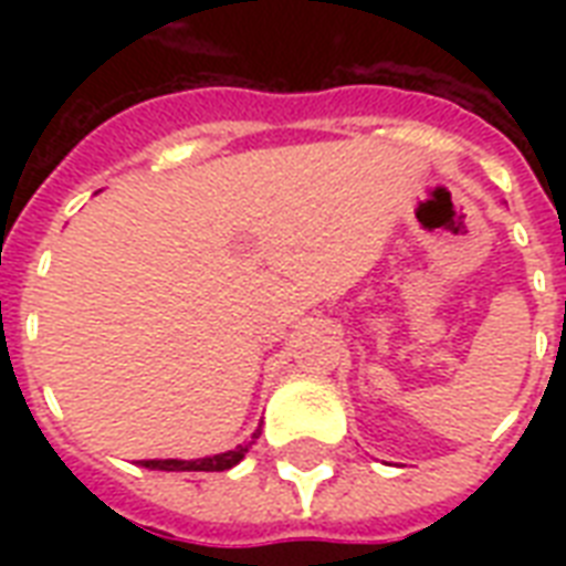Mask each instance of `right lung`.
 Returning <instances> with one entry per match:
<instances>
[{
  "label": "right lung",
  "instance_id": "obj_1",
  "mask_svg": "<svg viewBox=\"0 0 566 566\" xmlns=\"http://www.w3.org/2000/svg\"><path fill=\"white\" fill-rule=\"evenodd\" d=\"M258 434H261V429H255V434H252L249 443H240L238 449H229V452H220V455L196 458V461H179V458H167V461H140V467H146V470H167V473H220V470H231V467L243 461V455H247L249 447L255 443Z\"/></svg>",
  "mask_w": 566,
  "mask_h": 566
}]
</instances>
